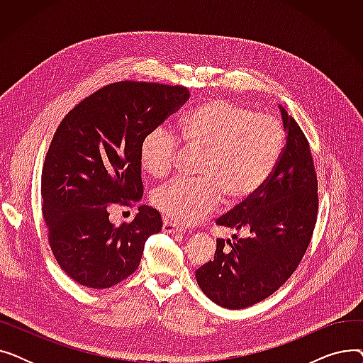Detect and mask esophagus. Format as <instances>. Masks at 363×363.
<instances>
[{
  "label": "esophagus",
  "mask_w": 363,
  "mask_h": 363,
  "mask_svg": "<svg viewBox=\"0 0 363 363\" xmlns=\"http://www.w3.org/2000/svg\"><path fill=\"white\" fill-rule=\"evenodd\" d=\"M163 233H167V234H179L181 233V228L174 223L169 219H164L163 220Z\"/></svg>",
  "instance_id": "obj_1"
}]
</instances>
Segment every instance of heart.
I'll return each mask as SVG.
<instances>
[{
	"instance_id": "b5f03b06",
	"label": "heart",
	"mask_w": 363,
	"mask_h": 363,
	"mask_svg": "<svg viewBox=\"0 0 363 363\" xmlns=\"http://www.w3.org/2000/svg\"><path fill=\"white\" fill-rule=\"evenodd\" d=\"M181 143L200 150L199 179L177 178L157 188L151 203L179 225H197L225 197L228 204L252 199L268 182L285 144L282 122L268 113L225 99L203 101L179 121L178 137L151 129L141 141L140 159L147 174L163 178L174 169Z\"/></svg>"
}]
</instances>
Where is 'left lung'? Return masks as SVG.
<instances>
[{
  "mask_svg": "<svg viewBox=\"0 0 363 363\" xmlns=\"http://www.w3.org/2000/svg\"><path fill=\"white\" fill-rule=\"evenodd\" d=\"M281 114L287 143L274 174L216 220L249 237L218 238L213 260L196 272L203 293L226 309L249 308L274 294L297 269L313 235L319 196L311 147L294 118L282 107Z\"/></svg>",
  "mask_w": 363,
  "mask_h": 363,
  "instance_id": "left-lung-1",
  "label": "left lung"
}]
</instances>
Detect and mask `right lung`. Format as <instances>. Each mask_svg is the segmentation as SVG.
<instances>
[{"instance_id": "add662e5", "label": "right lung", "mask_w": 363, "mask_h": 363, "mask_svg": "<svg viewBox=\"0 0 363 363\" xmlns=\"http://www.w3.org/2000/svg\"><path fill=\"white\" fill-rule=\"evenodd\" d=\"M188 99L181 85L113 82L76 104L54 132L43 167V215L52 255L73 281L110 289L137 271L162 216L143 204L133 220L114 226L108 208L141 200V141Z\"/></svg>"}]
</instances>
